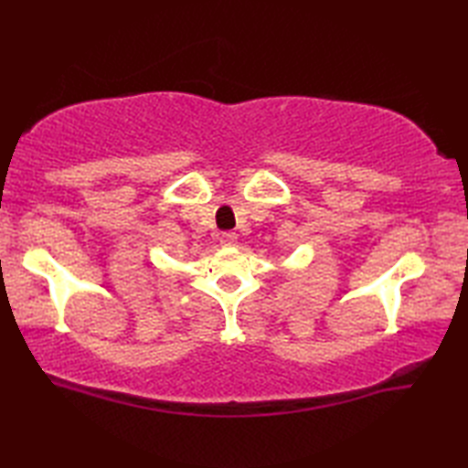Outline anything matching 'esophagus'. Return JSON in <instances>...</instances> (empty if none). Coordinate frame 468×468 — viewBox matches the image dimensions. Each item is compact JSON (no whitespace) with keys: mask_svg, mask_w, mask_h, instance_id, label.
Here are the masks:
<instances>
[{"mask_svg":"<svg viewBox=\"0 0 468 468\" xmlns=\"http://www.w3.org/2000/svg\"><path fill=\"white\" fill-rule=\"evenodd\" d=\"M218 241H221V245H225V247H231L237 241V235L233 231H223L221 235H218Z\"/></svg>","mask_w":468,"mask_h":468,"instance_id":"1","label":"esophagus"}]
</instances>
